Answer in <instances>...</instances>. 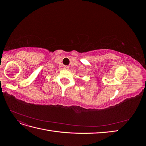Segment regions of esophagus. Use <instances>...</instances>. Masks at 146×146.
<instances>
[{
  "instance_id": "1",
  "label": "esophagus",
  "mask_w": 146,
  "mask_h": 146,
  "mask_svg": "<svg viewBox=\"0 0 146 146\" xmlns=\"http://www.w3.org/2000/svg\"><path fill=\"white\" fill-rule=\"evenodd\" d=\"M64 68L66 69V70H68L69 69V66H65Z\"/></svg>"
}]
</instances>
